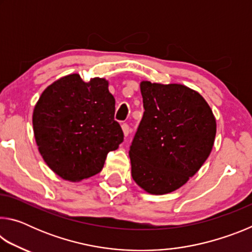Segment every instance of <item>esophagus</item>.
I'll return each instance as SVG.
<instances>
[{
    "instance_id": "obj_1",
    "label": "esophagus",
    "mask_w": 252,
    "mask_h": 252,
    "mask_svg": "<svg viewBox=\"0 0 252 252\" xmlns=\"http://www.w3.org/2000/svg\"><path fill=\"white\" fill-rule=\"evenodd\" d=\"M122 130H123V133H125V135L126 136L127 134L130 133V126H129V125H127V123H123V125H122Z\"/></svg>"
}]
</instances>
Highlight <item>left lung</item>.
I'll return each instance as SVG.
<instances>
[{"label": "left lung", "instance_id": "obj_1", "mask_svg": "<svg viewBox=\"0 0 252 252\" xmlns=\"http://www.w3.org/2000/svg\"><path fill=\"white\" fill-rule=\"evenodd\" d=\"M144 113L130 146L133 180L152 194L172 192L211 152L216 119L206 100L182 84H140Z\"/></svg>", "mask_w": 252, "mask_h": 252}]
</instances>
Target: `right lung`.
I'll return each mask as SVG.
<instances>
[{"label": "right lung", "instance_id": "right-lung-1", "mask_svg": "<svg viewBox=\"0 0 252 252\" xmlns=\"http://www.w3.org/2000/svg\"><path fill=\"white\" fill-rule=\"evenodd\" d=\"M114 112L116 100L106 80L87 83L70 74L55 81L33 112L34 135L46 164L70 181L99 173L108 153L123 142Z\"/></svg>", "mask_w": 252, "mask_h": 252}]
</instances>
